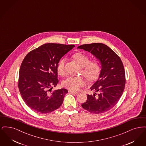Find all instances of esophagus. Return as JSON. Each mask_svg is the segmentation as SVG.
Returning <instances> with one entry per match:
<instances>
[{
	"label": "esophagus",
	"mask_w": 146,
	"mask_h": 146,
	"mask_svg": "<svg viewBox=\"0 0 146 146\" xmlns=\"http://www.w3.org/2000/svg\"><path fill=\"white\" fill-rule=\"evenodd\" d=\"M68 91H69V92L72 93V94H76V95H77V94H78V92H76V91H74L69 90Z\"/></svg>",
	"instance_id": "34e87169"
}]
</instances>
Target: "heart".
<instances>
[{
  "label": "heart",
  "instance_id": "1",
  "mask_svg": "<svg viewBox=\"0 0 146 146\" xmlns=\"http://www.w3.org/2000/svg\"><path fill=\"white\" fill-rule=\"evenodd\" d=\"M72 58L82 67L80 73L83 74L86 79L92 82L96 80L100 76L102 64L98 58L90 60V57L88 55L82 52H79L72 56ZM65 59L61 58L57 63V73L63 76L65 74ZM85 83V79L83 76H69L62 82L63 87L71 90H78L81 86Z\"/></svg>",
  "mask_w": 146,
  "mask_h": 146
}]
</instances>
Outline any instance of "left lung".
<instances>
[{
  "label": "left lung",
  "instance_id": "obj_1",
  "mask_svg": "<svg viewBox=\"0 0 146 146\" xmlns=\"http://www.w3.org/2000/svg\"><path fill=\"white\" fill-rule=\"evenodd\" d=\"M78 48L90 52L100 60L102 64L99 78L90 88L99 94L88 95L86 101L82 104V107L94 114L111 110L118 103L125 88V70L120 58L102 43L86 44Z\"/></svg>",
  "mask_w": 146,
  "mask_h": 146
}]
</instances>
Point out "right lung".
<instances>
[{"label":"right lung","mask_w":146,"mask_h":146,"mask_svg":"<svg viewBox=\"0 0 146 146\" xmlns=\"http://www.w3.org/2000/svg\"><path fill=\"white\" fill-rule=\"evenodd\" d=\"M74 45L47 43L30 51L20 68L18 86L24 102L40 113L54 111L62 104L66 89L52 91L58 82L57 66Z\"/></svg>","instance_id":"obj_1"}]
</instances>
